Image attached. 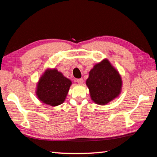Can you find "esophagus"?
<instances>
[{
    "instance_id": "34e87169",
    "label": "esophagus",
    "mask_w": 157,
    "mask_h": 157,
    "mask_svg": "<svg viewBox=\"0 0 157 157\" xmlns=\"http://www.w3.org/2000/svg\"><path fill=\"white\" fill-rule=\"evenodd\" d=\"M76 82H78V84H82V83H83V79H82V78H80V79H76Z\"/></svg>"
}]
</instances>
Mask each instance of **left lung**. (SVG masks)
<instances>
[{"label":"left lung","instance_id":"1","mask_svg":"<svg viewBox=\"0 0 157 157\" xmlns=\"http://www.w3.org/2000/svg\"><path fill=\"white\" fill-rule=\"evenodd\" d=\"M86 84L91 100L98 105H105L119 96L123 82L118 71L105 59L90 71Z\"/></svg>","mask_w":157,"mask_h":157}]
</instances>
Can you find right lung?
<instances>
[{
	"label": "right lung",
	"mask_w": 157,
	"mask_h": 157,
	"mask_svg": "<svg viewBox=\"0 0 157 157\" xmlns=\"http://www.w3.org/2000/svg\"><path fill=\"white\" fill-rule=\"evenodd\" d=\"M72 82L56 68L47 69L37 83L36 95L44 104L56 107L64 102Z\"/></svg>",
	"instance_id": "add662e5"
}]
</instances>
